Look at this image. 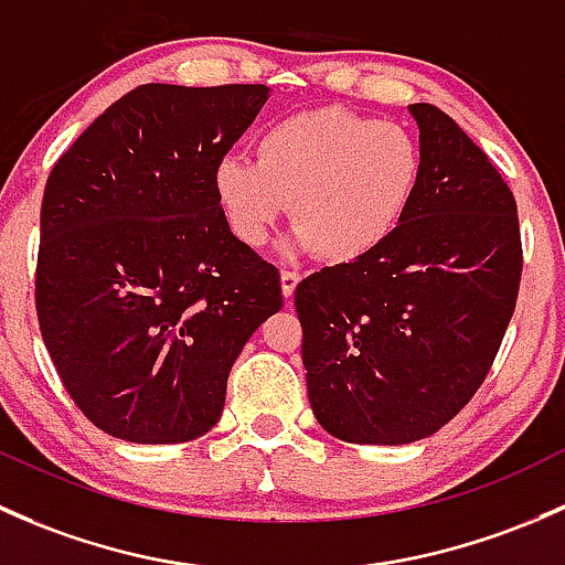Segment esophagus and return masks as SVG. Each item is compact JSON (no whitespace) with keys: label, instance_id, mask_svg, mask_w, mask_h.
<instances>
[{"label":"esophagus","instance_id":"1","mask_svg":"<svg viewBox=\"0 0 565 565\" xmlns=\"http://www.w3.org/2000/svg\"><path fill=\"white\" fill-rule=\"evenodd\" d=\"M299 280H301L299 271H282V275H280L282 296H285V299H288V301H290V296H294V290H296V285H299Z\"/></svg>","mask_w":565,"mask_h":565}]
</instances>
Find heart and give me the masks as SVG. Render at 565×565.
<instances>
[{"label": "heart", "mask_w": 565, "mask_h": 565, "mask_svg": "<svg viewBox=\"0 0 565 565\" xmlns=\"http://www.w3.org/2000/svg\"><path fill=\"white\" fill-rule=\"evenodd\" d=\"M422 182V147L408 127L345 108L290 114L255 141V160L214 166V195L247 247L269 242L282 214L305 247L351 264L381 247L408 214Z\"/></svg>", "instance_id": "heart-1"}]
</instances>
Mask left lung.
Segmentation results:
<instances>
[{"label": "left lung", "mask_w": 565, "mask_h": 565, "mask_svg": "<svg viewBox=\"0 0 565 565\" xmlns=\"http://www.w3.org/2000/svg\"><path fill=\"white\" fill-rule=\"evenodd\" d=\"M408 110L422 182L399 228L296 285L312 413L348 444H413L451 422L490 372L520 290L509 184L451 116Z\"/></svg>", "instance_id": "8db88e82"}]
</instances>
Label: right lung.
I'll use <instances>...</instances> for the list:
<instances>
[{
	"label": "right lung",
	"mask_w": 565,
	"mask_h": 565,
	"mask_svg": "<svg viewBox=\"0 0 565 565\" xmlns=\"http://www.w3.org/2000/svg\"><path fill=\"white\" fill-rule=\"evenodd\" d=\"M269 86L147 84L60 157L40 209L34 301L67 394L103 433L184 444L220 422L280 271L231 234L214 166Z\"/></svg>",
	"instance_id": "1"
}]
</instances>
